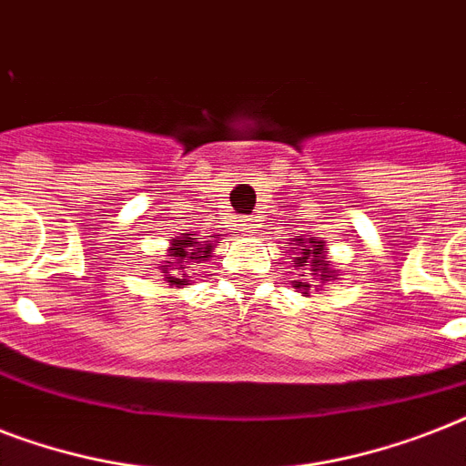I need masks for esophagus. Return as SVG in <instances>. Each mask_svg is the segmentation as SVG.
<instances>
[{"label": "esophagus", "instance_id": "obj_1", "mask_svg": "<svg viewBox=\"0 0 466 466\" xmlns=\"http://www.w3.org/2000/svg\"><path fill=\"white\" fill-rule=\"evenodd\" d=\"M247 227H248V225H247Z\"/></svg>", "mask_w": 466, "mask_h": 466}]
</instances>
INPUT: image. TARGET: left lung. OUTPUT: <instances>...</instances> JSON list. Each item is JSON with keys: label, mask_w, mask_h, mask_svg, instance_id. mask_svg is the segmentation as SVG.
I'll return each mask as SVG.
<instances>
[{"label": "left lung", "mask_w": 466, "mask_h": 466, "mask_svg": "<svg viewBox=\"0 0 466 466\" xmlns=\"http://www.w3.org/2000/svg\"><path fill=\"white\" fill-rule=\"evenodd\" d=\"M298 256H295V263L299 266V270H311V276L319 278V280H329V278H333V270L329 268L331 263L324 261V254H326V244L324 241H317V239H309V241H302L298 239ZM295 288L298 290H302L305 295H309V283H299V280H295Z\"/></svg>", "instance_id": "1"}]
</instances>
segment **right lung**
I'll use <instances>...</instances> for the list:
<instances>
[{"instance_id": "add662e5", "label": "right lung", "mask_w": 466, "mask_h": 466, "mask_svg": "<svg viewBox=\"0 0 466 466\" xmlns=\"http://www.w3.org/2000/svg\"><path fill=\"white\" fill-rule=\"evenodd\" d=\"M219 237V234H215ZM212 251L210 244L203 241H196L190 234H183V237H176L171 239V248H168V258L167 266H161V273H164V280L171 285H188V273L186 268H190L193 263H198V258H208V254Z\"/></svg>"}]
</instances>
